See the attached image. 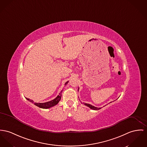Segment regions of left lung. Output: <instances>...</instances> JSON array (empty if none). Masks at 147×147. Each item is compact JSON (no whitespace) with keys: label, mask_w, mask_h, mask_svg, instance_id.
Here are the masks:
<instances>
[{"label":"left lung","mask_w":147,"mask_h":147,"mask_svg":"<svg viewBox=\"0 0 147 147\" xmlns=\"http://www.w3.org/2000/svg\"><path fill=\"white\" fill-rule=\"evenodd\" d=\"M84 105H86V106H87V107H88L89 108H90L91 109H92V110H99V109H100L101 108H97V107H94V106H92V105H90V104H86V103H84Z\"/></svg>","instance_id":"1"}]
</instances>
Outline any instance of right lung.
Segmentation results:
<instances>
[{
    "instance_id": "obj_1",
    "label": "right lung",
    "mask_w": 147,
    "mask_h": 147,
    "mask_svg": "<svg viewBox=\"0 0 147 147\" xmlns=\"http://www.w3.org/2000/svg\"><path fill=\"white\" fill-rule=\"evenodd\" d=\"M69 81H67L66 83H65V85L67 84ZM61 92L59 94V95H58L56 98H55V99L50 101H48V102H44V103H37V102H34V101L32 100H30V98H26L27 100H28V101H30V102L33 103L35 105L37 106L39 108H42V109H49V108H51L52 107H54L56 105H57L58 103H59V101H60L61 100Z\"/></svg>"
}]
</instances>
